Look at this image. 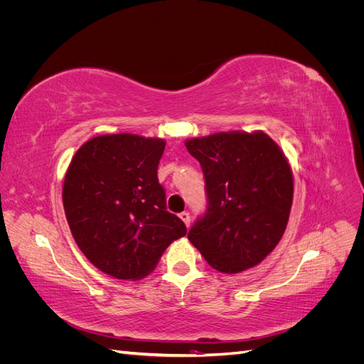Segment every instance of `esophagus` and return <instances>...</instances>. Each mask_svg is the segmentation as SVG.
<instances>
[{"label":"esophagus","mask_w":364,"mask_h":364,"mask_svg":"<svg viewBox=\"0 0 364 364\" xmlns=\"http://www.w3.org/2000/svg\"><path fill=\"white\" fill-rule=\"evenodd\" d=\"M179 217H181V220L182 222L186 225V228H190V222H191V218H190V214L186 213V211H183V213H181L179 214Z\"/></svg>","instance_id":"esophagus-1"}]
</instances>
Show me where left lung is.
<instances>
[{
	"instance_id": "left-lung-1",
	"label": "left lung",
	"mask_w": 364,
	"mask_h": 364,
	"mask_svg": "<svg viewBox=\"0 0 364 364\" xmlns=\"http://www.w3.org/2000/svg\"><path fill=\"white\" fill-rule=\"evenodd\" d=\"M200 162L208 206L188 240L213 269L240 273L277 247L293 202V173L261 130L222 132L185 141Z\"/></svg>"
}]
</instances>
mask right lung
I'll list each match as a JSON object with an SVG mask.
<instances>
[{"instance_id": "right-lung-1", "label": "right lung", "mask_w": 364, "mask_h": 364, "mask_svg": "<svg viewBox=\"0 0 364 364\" xmlns=\"http://www.w3.org/2000/svg\"><path fill=\"white\" fill-rule=\"evenodd\" d=\"M165 141L132 134L95 136L77 150L63 182L71 234L94 266L136 281L186 234L167 211L158 165Z\"/></svg>"}]
</instances>
